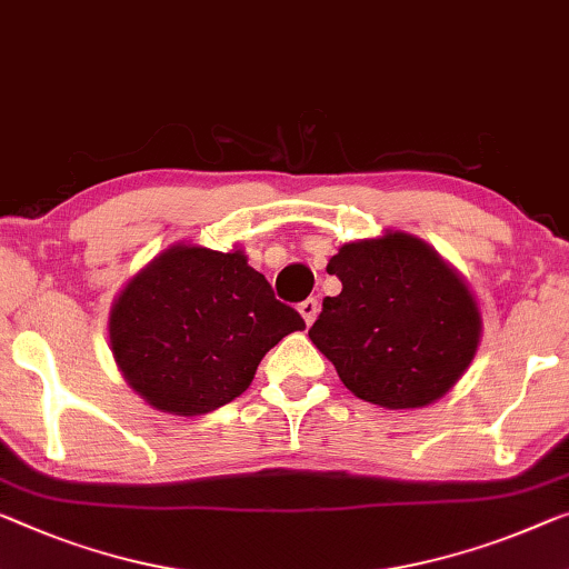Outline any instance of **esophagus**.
<instances>
[{"mask_svg":"<svg viewBox=\"0 0 569 569\" xmlns=\"http://www.w3.org/2000/svg\"><path fill=\"white\" fill-rule=\"evenodd\" d=\"M299 311H301L303 321H307V325H311V321L317 319V313H319V301H317V299L301 301V303H299Z\"/></svg>","mask_w":569,"mask_h":569,"instance_id":"esophagus-1","label":"esophagus"}]
</instances>
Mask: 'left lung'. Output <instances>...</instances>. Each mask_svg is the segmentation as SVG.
Instances as JSON below:
<instances>
[{"instance_id":"8db88e82","label":"left lung","mask_w":569,"mask_h":569,"mask_svg":"<svg viewBox=\"0 0 569 569\" xmlns=\"http://www.w3.org/2000/svg\"><path fill=\"white\" fill-rule=\"evenodd\" d=\"M342 291L309 329L362 401L419 409L442 398L475 358L480 311L447 262L406 232L347 242L327 266Z\"/></svg>"}]
</instances>
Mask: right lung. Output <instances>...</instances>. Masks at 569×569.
<instances>
[{"mask_svg":"<svg viewBox=\"0 0 569 569\" xmlns=\"http://www.w3.org/2000/svg\"><path fill=\"white\" fill-rule=\"evenodd\" d=\"M303 327L242 250L173 244L117 296L109 345L152 409L199 417L248 391L270 347Z\"/></svg>","mask_w":569,"mask_h":569,"instance_id":"right-lung-1","label":"right lung"}]
</instances>
